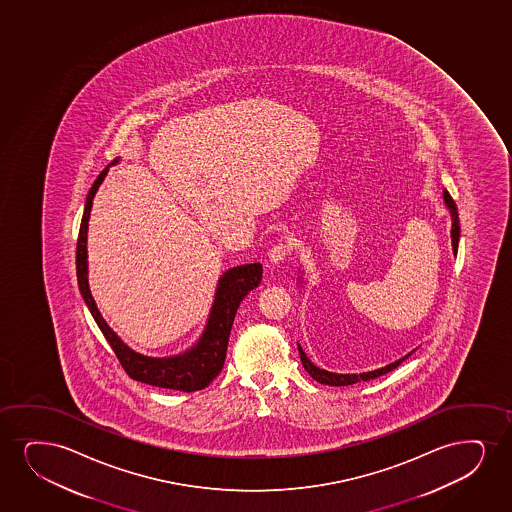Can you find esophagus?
Wrapping results in <instances>:
<instances>
[{
	"label": "esophagus",
	"mask_w": 512,
	"mask_h": 512,
	"mask_svg": "<svg viewBox=\"0 0 512 512\" xmlns=\"http://www.w3.org/2000/svg\"><path fill=\"white\" fill-rule=\"evenodd\" d=\"M289 253V247L285 246V244H277V246H273L270 249V253H268V261H270V265L277 266L284 261L285 256Z\"/></svg>",
	"instance_id": "obj_1"
}]
</instances>
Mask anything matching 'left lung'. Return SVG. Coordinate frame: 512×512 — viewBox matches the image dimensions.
<instances>
[{
	"mask_svg": "<svg viewBox=\"0 0 512 512\" xmlns=\"http://www.w3.org/2000/svg\"><path fill=\"white\" fill-rule=\"evenodd\" d=\"M443 202H445V207H447L450 214H452V230H450V239H452L453 256H457L460 239L459 213H457V206H455V202H453V199L450 197L447 190H443ZM299 272H305V270H299ZM298 284L303 285V273L298 277ZM298 350L299 356H301V362H303V367H305L306 372H308L315 381L320 382V384H327V386H350V384H355V382L370 381V379H376V377L388 374L391 370L396 369L403 360H407L408 356L412 355L417 348H415V350L408 351L407 355L396 358L395 362H389L388 365H384V367L367 370V372H360V374H339V372H330V370L320 369V367H317L315 363L311 362L308 355H306L305 350L301 348V344L299 343Z\"/></svg>",
	"mask_w": 512,
	"mask_h": 512,
	"instance_id": "left-lung-1",
	"label": "left lung"
}]
</instances>
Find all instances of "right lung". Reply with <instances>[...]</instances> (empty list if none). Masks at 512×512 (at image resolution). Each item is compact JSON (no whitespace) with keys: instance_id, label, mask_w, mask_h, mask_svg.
Wrapping results in <instances>:
<instances>
[{"instance_id":"1","label":"right lung","mask_w":512,"mask_h":512,"mask_svg":"<svg viewBox=\"0 0 512 512\" xmlns=\"http://www.w3.org/2000/svg\"><path fill=\"white\" fill-rule=\"evenodd\" d=\"M116 161L105 166L104 171L98 175L86 195L85 211L79 227L78 251H76V270H78V285L81 296L85 299L91 317L95 318L98 327L102 330L110 348L114 350L119 362L123 365L128 376L135 381L150 384L156 388L176 389V391H199L206 388L214 377L220 374L227 356L228 337L232 330L233 318L237 313L240 301L246 298L249 292L258 287L261 282L263 266L259 263L233 266L221 275L214 291L213 305L207 315L206 325L201 336L188 350L171 356H149L138 353L124 343L117 336L110 325L105 322L102 313L98 311L97 303L91 296L90 282H88V221H90L93 197L109 173L110 166H116Z\"/></svg>"}]
</instances>
